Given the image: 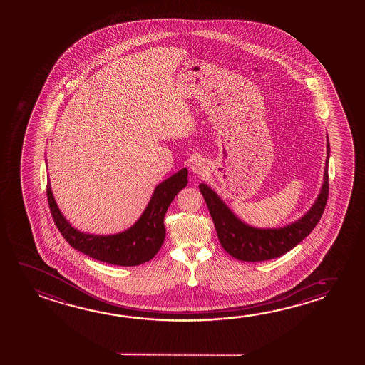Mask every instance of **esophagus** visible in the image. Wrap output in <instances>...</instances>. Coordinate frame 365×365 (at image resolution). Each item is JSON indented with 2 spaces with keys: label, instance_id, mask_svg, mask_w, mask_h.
<instances>
[{
  "label": "esophagus",
  "instance_id": "obj_1",
  "mask_svg": "<svg viewBox=\"0 0 365 365\" xmlns=\"http://www.w3.org/2000/svg\"><path fill=\"white\" fill-rule=\"evenodd\" d=\"M206 163L201 158H196L193 159L191 163V169L193 173L198 174V175H203L206 173Z\"/></svg>",
  "mask_w": 365,
  "mask_h": 365
}]
</instances>
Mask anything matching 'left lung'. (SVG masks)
<instances>
[{"label": "left lung", "mask_w": 365, "mask_h": 365, "mask_svg": "<svg viewBox=\"0 0 365 365\" xmlns=\"http://www.w3.org/2000/svg\"><path fill=\"white\" fill-rule=\"evenodd\" d=\"M329 143L327 136V159L323 175L321 192L309 211L298 221L287 227L259 229L247 225L234 215L232 210L222 202L215 191L209 185H198L205 202L209 207L210 215L215 225L217 238L225 251L234 258L245 262H262L277 258L293 250L309 235L321 220L327 198H329Z\"/></svg>", "instance_id": "8db88e82"}]
</instances>
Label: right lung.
Listing matches in <instances>:
<instances>
[{
  "label": "right lung",
  "mask_w": 365,
  "mask_h": 365,
  "mask_svg": "<svg viewBox=\"0 0 365 365\" xmlns=\"http://www.w3.org/2000/svg\"><path fill=\"white\" fill-rule=\"evenodd\" d=\"M187 168L180 169L168 180L156 185L143 215L130 229L113 235H94L78 232L61 214L51 183H47L49 210L56 227L72 248L101 262L117 266H138L155 256L165 240L164 216L180 190L187 185Z\"/></svg>",
  "instance_id": "obj_1"
}]
</instances>
